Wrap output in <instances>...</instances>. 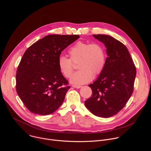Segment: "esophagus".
I'll return each instance as SVG.
<instances>
[{
  "mask_svg": "<svg viewBox=\"0 0 151 151\" xmlns=\"http://www.w3.org/2000/svg\"><path fill=\"white\" fill-rule=\"evenodd\" d=\"M72 87L75 88H80L81 87V85H73Z\"/></svg>",
  "mask_w": 151,
  "mask_h": 151,
  "instance_id": "1",
  "label": "esophagus"
}]
</instances>
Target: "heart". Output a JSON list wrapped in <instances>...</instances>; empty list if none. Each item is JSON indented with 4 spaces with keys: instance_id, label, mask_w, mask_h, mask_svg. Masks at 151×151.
I'll use <instances>...</instances> for the list:
<instances>
[{
    "instance_id": "obj_1",
    "label": "heart",
    "mask_w": 151,
    "mask_h": 151,
    "mask_svg": "<svg viewBox=\"0 0 151 151\" xmlns=\"http://www.w3.org/2000/svg\"><path fill=\"white\" fill-rule=\"evenodd\" d=\"M70 58L61 56L58 60V66L61 73L69 78L74 69V64L78 63L80 70L74 73L70 82L81 85L91 81L93 75L101 73L104 69L106 54L104 47L99 42L90 43L78 41L68 51Z\"/></svg>"
}]
</instances>
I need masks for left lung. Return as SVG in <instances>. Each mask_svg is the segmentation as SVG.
<instances>
[{
    "label": "left lung",
    "instance_id": "8db88e82",
    "mask_svg": "<svg viewBox=\"0 0 151 151\" xmlns=\"http://www.w3.org/2000/svg\"><path fill=\"white\" fill-rule=\"evenodd\" d=\"M93 36L105 45L107 57L100 76L88 85L92 95L85 105L94 115L109 118L121 111L132 96L136 68L122 42L109 35Z\"/></svg>",
    "mask_w": 151,
    "mask_h": 151
}]
</instances>
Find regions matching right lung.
Masks as SVG:
<instances>
[{"label":"right lung","mask_w":151,"mask_h":151,"mask_svg":"<svg viewBox=\"0 0 151 151\" xmlns=\"http://www.w3.org/2000/svg\"><path fill=\"white\" fill-rule=\"evenodd\" d=\"M79 35H50L29 47L16 74V90L31 112L39 115L54 113L63 103L70 86L58 66L61 52Z\"/></svg>","instance_id":"obj_1"}]
</instances>
